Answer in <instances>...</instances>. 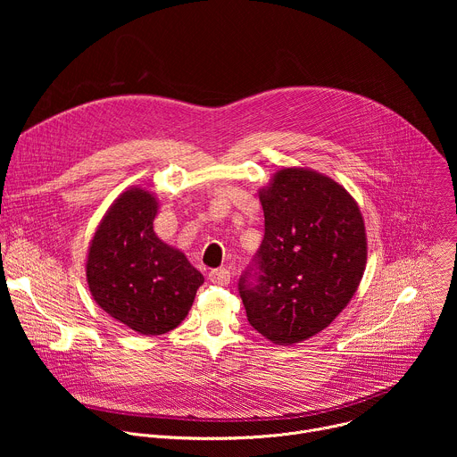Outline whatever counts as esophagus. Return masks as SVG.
Instances as JSON below:
<instances>
[{"mask_svg":"<svg viewBox=\"0 0 457 457\" xmlns=\"http://www.w3.org/2000/svg\"><path fill=\"white\" fill-rule=\"evenodd\" d=\"M208 277H210V280H212L213 284L226 286V284H229V280H231V271H229L228 268H219V270H212Z\"/></svg>","mask_w":457,"mask_h":457,"instance_id":"1","label":"esophagus"}]
</instances>
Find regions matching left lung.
I'll return each instance as SVG.
<instances>
[{
  "label": "left lung",
  "mask_w": 457,
  "mask_h": 457,
  "mask_svg": "<svg viewBox=\"0 0 457 457\" xmlns=\"http://www.w3.org/2000/svg\"><path fill=\"white\" fill-rule=\"evenodd\" d=\"M264 240L238 280L247 321L278 345L323 331L356 293L367 264L365 226L333 179L284 168L260 191Z\"/></svg>",
  "instance_id": "1"
}]
</instances>
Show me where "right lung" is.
Listing matches in <instances>:
<instances>
[{"label": "right lung", "mask_w": 457, "mask_h": 457, "mask_svg": "<svg viewBox=\"0 0 457 457\" xmlns=\"http://www.w3.org/2000/svg\"><path fill=\"white\" fill-rule=\"evenodd\" d=\"M150 191H124L90 244L87 280L94 300L139 335H164L186 318L204 277L154 231Z\"/></svg>", "instance_id": "1"}]
</instances>
